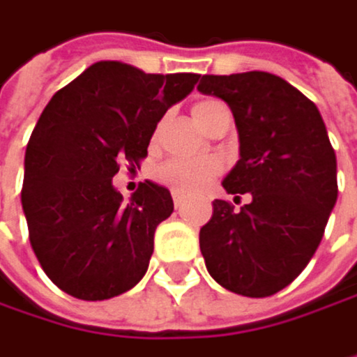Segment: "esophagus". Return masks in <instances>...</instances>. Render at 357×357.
<instances>
[{
    "instance_id": "34e87169",
    "label": "esophagus",
    "mask_w": 357,
    "mask_h": 357,
    "mask_svg": "<svg viewBox=\"0 0 357 357\" xmlns=\"http://www.w3.org/2000/svg\"><path fill=\"white\" fill-rule=\"evenodd\" d=\"M183 206H185V199H183L181 195H176V193H174V208H176V210H181Z\"/></svg>"
}]
</instances>
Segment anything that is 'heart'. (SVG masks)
<instances>
[{"label": "heart", "mask_w": 357, "mask_h": 357, "mask_svg": "<svg viewBox=\"0 0 357 357\" xmlns=\"http://www.w3.org/2000/svg\"><path fill=\"white\" fill-rule=\"evenodd\" d=\"M218 105H220L218 101H210V99L197 101L193 105L195 122L202 126L208 114ZM220 168L222 166L216 158H170L153 170V176L170 191L181 195H191L206 189L220 174Z\"/></svg>", "instance_id": "heart-1"}]
</instances>
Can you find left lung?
I'll return each mask as SVG.
<instances>
[{"mask_svg":"<svg viewBox=\"0 0 357 357\" xmlns=\"http://www.w3.org/2000/svg\"><path fill=\"white\" fill-rule=\"evenodd\" d=\"M197 89L229 103L239 162L222 181L252 197L239 212L216 199L199 231L210 276L245 297L291 284L318 250L337 202V158L314 101L270 73L204 75Z\"/></svg>","mask_w":357,"mask_h":357,"instance_id":"1","label":"left lung"}]
</instances>
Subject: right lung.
<instances>
[{
    "label": "right lung",
    "instance_id": "right-lung-1",
    "mask_svg": "<svg viewBox=\"0 0 357 357\" xmlns=\"http://www.w3.org/2000/svg\"><path fill=\"white\" fill-rule=\"evenodd\" d=\"M197 81L95 62L45 105L24 153L22 210L39 264L64 293L109 299L147 272L170 191L145 181L124 204L112 178L124 162L139 166L166 109Z\"/></svg>",
    "mask_w": 357,
    "mask_h": 357
}]
</instances>
